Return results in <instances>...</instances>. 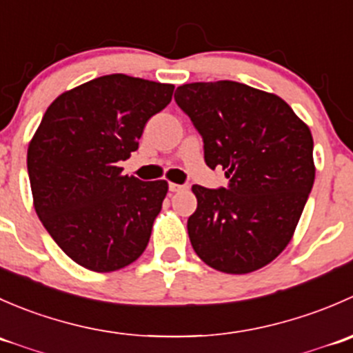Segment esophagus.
Returning a JSON list of instances; mask_svg holds the SVG:
<instances>
[{
  "label": "esophagus",
  "instance_id": "obj_1",
  "mask_svg": "<svg viewBox=\"0 0 353 353\" xmlns=\"http://www.w3.org/2000/svg\"><path fill=\"white\" fill-rule=\"evenodd\" d=\"M188 186H184V184H176V183H169V190L172 191V193H177V191H183L186 190Z\"/></svg>",
  "mask_w": 353,
  "mask_h": 353
}]
</instances>
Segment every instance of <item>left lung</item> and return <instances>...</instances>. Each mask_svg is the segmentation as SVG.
I'll list each match as a JSON object with an SVG mask.
<instances>
[{
    "instance_id": "1",
    "label": "left lung",
    "mask_w": 353,
    "mask_h": 353,
    "mask_svg": "<svg viewBox=\"0 0 353 353\" xmlns=\"http://www.w3.org/2000/svg\"><path fill=\"white\" fill-rule=\"evenodd\" d=\"M174 99L201 134L206 165L230 179L193 186L191 245L213 270L256 272L290 243L312 190L311 130L279 95L237 81L181 85Z\"/></svg>"
}]
</instances>
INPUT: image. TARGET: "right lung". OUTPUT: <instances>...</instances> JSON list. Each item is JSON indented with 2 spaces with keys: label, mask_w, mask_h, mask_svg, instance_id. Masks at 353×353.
Returning <instances> with one entry per match:
<instances>
[{
  "label": "right lung",
  "mask_w": 353,
  "mask_h": 353,
  "mask_svg": "<svg viewBox=\"0 0 353 353\" xmlns=\"http://www.w3.org/2000/svg\"><path fill=\"white\" fill-rule=\"evenodd\" d=\"M174 85L123 73L94 78L59 95L27 150L34 208L54 243L97 273L143 254L169 191L167 181L123 176L147 121L172 99Z\"/></svg>",
  "instance_id": "1"
}]
</instances>
